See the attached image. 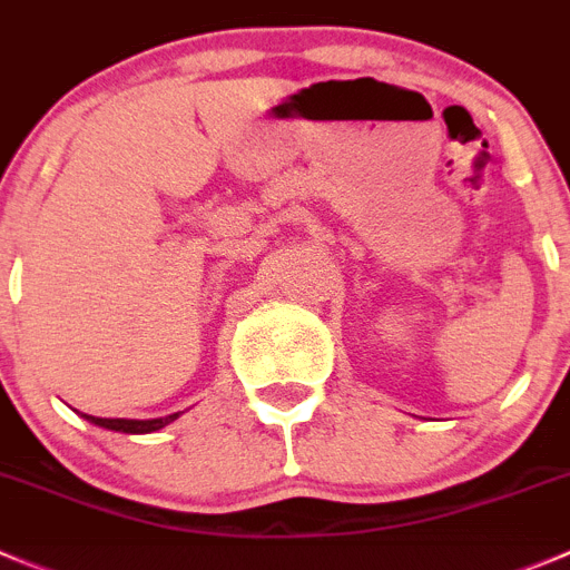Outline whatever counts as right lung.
I'll use <instances>...</instances> for the list:
<instances>
[{"mask_svg": "<svg viewBox=\"0 0 570 570\" xmlns=\"http://www.w3.org/2000/svg\"><path fill=\"white\" fill-rule=\"evenodd\" d=\"M88 423L99 425V429H108V432H121V434H153L164 425H169L173 420L180 417V412L167 414V417H150V420H127V417H94V414H82Z\"/></svg>", "mask_w": 570, "mask_h": 570, "instance_id": "obj_1", "label": "right lung"}]
</instances>
